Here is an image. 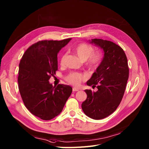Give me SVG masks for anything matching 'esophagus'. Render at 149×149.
Segmentation results:
<instances>
[{"label":"esophagus","instance_id":"1","mask_svg":"<svg viewBox=\"0 0 149 149\" xmlns=\"http://www.w3.org/2000/svg\"><path fill=\"white\" fill-rule=\"evenodd\" d=\"M72 90L73 92H77V91H79V89L77 88H75V87H74L72 88Z\"/></svg>","mask_w":149,"mask_h":149}]
</instances>
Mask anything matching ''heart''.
<instances>
[{
    "instance_id": "obj_1",
    "label": "heart",
    "mask_w": 149,
    "mask_h": 149,
    "mask_svg": "<svg viewBox=\"0 0 149 149\" xmlns=\"http://www.w3.org/2000/svg\"><path fill=\"white\" fill-rule=\"evenodd\" d=\"M76 54L81 61L87 60V66L90 69L94 70L97 68L102 59V54L100 51L93 52V47L86 43H80L75 48ZM66 53L62 56L60 64L62 66L65 65L67 58ZM85 79V76L79 73L73 72L70 74L66 77V80L72 85L77 86Z\"/></svg>"
}]
</instances>
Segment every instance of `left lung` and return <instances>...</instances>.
<instances>
[{
	"mask_svg": "<svg viewBox=\"0 0 149 149\" xmlns=\"http://www.w3.org/2000/svg\"><path fill=\"white\" fill-rule=\"evenodd\" d=\"M90 42L102 49L104 56L87 81V85L97 90H85L87 98L81 108L87 116L98 120L112 114L121 103L129 78V68L125 52L119 46L97 38Z\"/></svg>",
	"mask_w": 149,
	"mask_h": 149,
	"instance_id": "1",
	"label": "left lung"
}]
</instances>
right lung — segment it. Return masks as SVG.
<instances>
[{"label":"right lung","instance_id":"right-lung-1","mask_svg":"<svg viewBox=\"0 0 149 149\" xmlns=\"http://www.w3.org/2000/svg\"><path fill=\"white\" fill-rule=\"evenodd\" d=\"M71 38L44 40L31 45L19 64L18 88L25 106L35 116L50 120L59 115L70 96L72 88L49 83L57 70V54Z\"/></svg>","mask_w":149,"mask_h":149}]
</instances>
